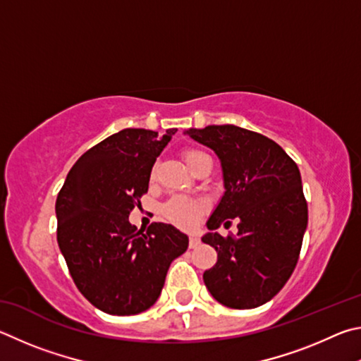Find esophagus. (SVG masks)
<instances>
[{"label": "esophagus", "instance_id": "obj_1", "mask_svg": "<svg viewBox=\"0 0 361 361\" xmlns=\"http://www.w3.org/2000/svg\"><path fill=\"white\" fill-rule=\"evenodd\" d=\"M200 238L195 236V235H190V239H188V245H190V249H197L200 245Z\"/></svg>", "mask_w": 361, "mask_h": 361}]
</instances>
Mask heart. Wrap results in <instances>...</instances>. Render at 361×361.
Instances as JSON below:
<instances>
[{
    "instance_id": "b5f03b06",
    "label": "heart",
    "mask_w": 361,
    "mask_h": 361,
    "mask_svg": "<svg viewBox=\"0 0 361 361\" xmlns=\"http://www.w3.org/2000/svg\"><path fill=\"white\" fill-rule=\"evenodd\" d=\"M201 155H206L200 150H187L184 152L185 163L188 168L198 160ZM207 209V201L200 197H185V195H177L171 198L166 204L163 206V216L166 217L171 224H174L180 228H193L203 217Z\"/></svg>"
}]
</instances>
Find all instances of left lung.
Segmentation results:
<instances>
[{
	"mask_svg": "<svg viewBox=\"0 0 361 361\" xmlns=\"http://www.w3.org/2000/svg\"><path fill=\"white\" fill-rule=\"evenodd\" d=\"M219 157L225 192L207 219L204 244L217 263L203 279L220 305L254 309L281 292L298 262L307 228V203L296 163L269 137L235 125L184 131ZM240 220L238 235L216 231L228 218Z\"/></svg>",
	"mask_w": 361,
	"mask_h": 361,
	"instance_id": "8db88e82",
	"label": "left lung"
}]
</instances>
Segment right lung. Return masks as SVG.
<instances>
[{
	"mask_svg": "<svg viewBox=\"0 0 361 361\" xmlns=\"http://www.w3.org/2000/svg\"><path fill=\"white\" fill-rule=\"evenodd\" d=\"M177 130L126 128L87 150L56 197V241L79 292L99 311L135 315L155 305L188 236L155 222L137 231L128 216L147 192L157 157Z\"/></svg>",
	"mask_w": 361,
	"mask_h": 361,
	"instance_id": "add662e5",
	"label": "right lung"
}]
</instances>
